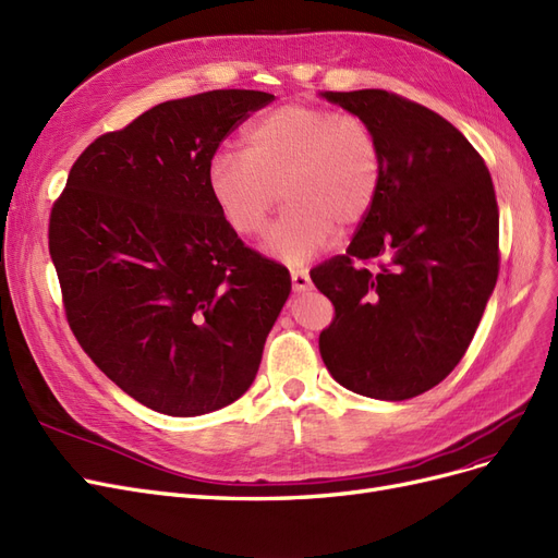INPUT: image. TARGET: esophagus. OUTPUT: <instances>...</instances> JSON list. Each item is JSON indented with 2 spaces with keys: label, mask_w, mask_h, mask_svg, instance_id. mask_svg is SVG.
Segmentation results:
<instances>
[{
  "label": "esophagus",
  "mask_w": 558,
  "mask_h": 558,
  "mask_svg": "<svg viewBox=\"0 0 558 558\" xmlns=\"http://www.w3.org/2000/svg\"><path fill=\"white\" fill-rule=\"evenodd\" d=\"M311 287H313V282H311L308 271H303V268H296V271H292V290L294 292H308Z\"/></svg>",
  "instance_id": "obj_1"
}]
</instances>
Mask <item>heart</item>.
I'll list each match as a JSON object with an SVG mask.
<instances>
[{
	"instance_id": "1",
	"label": "heart",
	"mask_w": 558,
	"mask_h": 558,
	"mask_svg": "<svg viewBox=\"0 0 558 558\" xmlns=\"http://www.w3.org/2000/svg\"><path fill=\"white\" fill-rule=\"evenodd\" d=\"M245 153L218 150L206 185L225 222L239 236L266 231L284 213L266 250L287 264L317 255L336 233L366 220L383 183V157L368 122L311 101H287L262 113L243 134Z\"/></svg>"
}]
</instances>
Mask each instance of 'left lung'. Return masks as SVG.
I'll return each instance as SVG.
<instances>
[{
  "instance_id": "obj_1",
  "label": "left lung",
  "mask_w": 558,
  "mask_h": 558,
  "mask_svg": "<svg viewBox=\"0 0 558 558\" xmlns=\"http://www.w3.org/2000/svg\"><path fill=\"white\" fill-rule=\"evenodd\" d=\"M322 97L368 122L383 183L345 255L311 271L336 311L319 354L345 389L405 401L454 371L487 308L500 262L494 183L469 138L426 106L387 89Z\"/></svg>"
}]
</instances>
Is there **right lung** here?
<instances>
[{
  "label": "right lung",
  "instance_id": "1",
  "mask_svg": "<svg viewBox=\"0 0 558 558\" xmlns=\"http://www.w3.org/2000/svg\"><path fill=\"white\" fill-rule=\"evenodd\" d=\"M274 101L210 89L141 113L81 153L52 204L50 259L85 354L138 403L196 417L253 385L290 296L287 268L231 231L208 159Z\"/></svg>",
  "mask_w": 558,
  "mask_h": 558
}]
</instances>
